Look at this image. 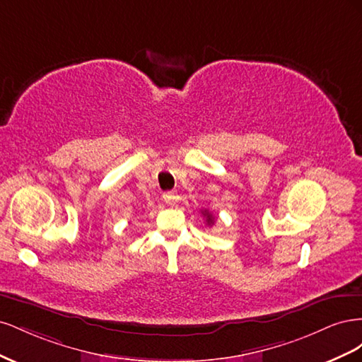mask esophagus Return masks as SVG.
Listing matches in <instances>:
<instances>
[{
    "label": "esophagus",
    "mask_w": 362,
    "mask_h": 362,
    "mask_svg": "<svg viewBox=\"0 0 362 362\" xmlns=\"http://www.w3.org/2000/svg\"><path fill=\"white\" fill-rule=\"evenodd\" d=\"M163 199H164V202H166L168 205H175L178 202V199H180V196H178V193L177 192H166L163 194Z\"/></svg>",
    "instance_id": "esophagus-1"
}]
</instances>
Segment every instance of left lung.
<instances>
[{
    "mask_svg": "<svg viewBox=\"0 0 362 362\" xmlns=\"http://www.w3.org/2000/svg\"><path fill=\"white\" fill-rule=\"evenodd\" d=\"M204 216H206V222H208V225H211V223H214V217L208 213L206 210L204 211Z\"/></svg>",
    "mask_w": 362,
    "mask_h": 362,
    "instance_id": "8db88e82",
    "label": "left lung"
}]
</instances>
